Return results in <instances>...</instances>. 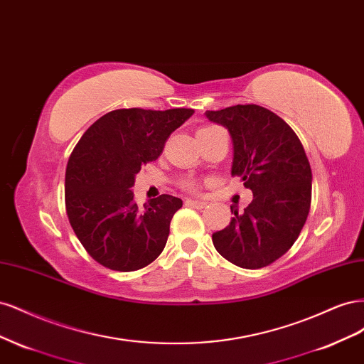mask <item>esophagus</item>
Instances as JSON below:
<instances>
[{
  "instance_id": "obj_1",
  "label": "esophagus",
  "mask_w": 364,
  "mask_h": 364,
  "mask_svg": "<svg viewBox=\"0 0 364 364\" xmlns=\"http://www.w3.org/2000/svg\"><path fill=\"white\" fill-rule=\"evenodd\" d=\"M185 205H186V206H191V208H196V209H203V208L206 206V202H203V200L186 199V200H185Z\"/></svg>"
}]
</instances>
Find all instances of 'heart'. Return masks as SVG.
I'll return each instance as SVG.
<instances>
[{"label":"heart","mask_w":364,"mask_h":364,"mask_svg":"<svg viewBox=\"0 0 364 364\" xmlns=\"http://www.w3.org/2000/svg\"><path fill=\"white\" fill-rule=\"evenodd\" d=\"M215 126H209V127H203V129H200V130H209V129H214ZM182 186L185 190H190V191H194L196 188H197V183H196V181H193V179H185L183 182H182Z\"/></svg>","instance_id":"heart-1"}]
</instances>
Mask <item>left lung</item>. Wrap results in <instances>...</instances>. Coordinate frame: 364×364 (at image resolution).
I'll return each instance as SVG.
<instances>
[{
  "mask_svg": "<svg viewBox=\"0 0 364 364\" xmlns=\"http://www.w3.org/2000/svg\"><path fill=\"white\" fill-rule=\"evenodd\" d=\"M206 117L225 126L234 144L232 176L253 200L213 234L217 252L238 267L261 269L281 258L299 237L311 205V167L302 142L285 121L258 105H237Z\"/></svg>",
  "mask_w": 364,
  "mask_h": 364,
  "instance_id": "left-lung-1",
  "label": "left lung"
}]
</instances>
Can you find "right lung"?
<instances>
[{
    "label": "right lung",
    "instance_id": "obj_1",
    "mask_svg": "<svg viewBox=\"0 0 364 364\" xmlns=\"http://www.w3.org/2000/svg\"><path fill=\"white\" fill-rule=\"evenodd\" d=\"M193 109L107 112L77 142L65 173V206L77 238L102 266L134 272L155 261L167 243L179 197L161 194L139 208L132 186L142 165L156 161Z\"/></svg>",
    "mask_w": 364,
    "mask_h": 364
}]
</instances>
